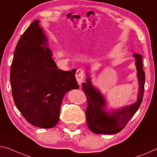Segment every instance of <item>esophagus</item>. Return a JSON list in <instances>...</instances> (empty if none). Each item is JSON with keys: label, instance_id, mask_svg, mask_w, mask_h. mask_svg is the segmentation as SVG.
<instances>
[{"label": "esophagus", "instance_id": "1", "mask_svg": "<svg viewBox=\"0 0 157 157\" xmlns=\"http://www.w3.org/2000/svg\"><path fill=\"white\" fill-rule=\"evenodd\" d=\"M84 76H85V72L83 69H77V71L76 72V78L77 80V82H78V85H80V86H81L82 83L83 82Z\"/></svg>", "mask_w": 157, "mask_h": 157}]
</instances>
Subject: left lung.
<instances>
[{
	"mask_svg": "<svg viewBox=\"0 0 157 157\" xmlns=\"http://www.w3.org/2000/svg\"><path fill=\"white\" fill-rule=\"evenodd\" d=\"M133 56L138 71L139 90L137 101L133 104L107 111L105 99L98 90L92 86L90 78H87L86 83H83L82 88L88 99L86 113L87 124L92 132L98 134H115L120 132L139 109L143 98L145 77L143 68V56L137 53H134Z\"/></svg>",
	"mask_w": 157,
	"mask_h": 157,
	"instance_id": "1",
	"label": "left lung"
}]
</instances>
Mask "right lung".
Listing matches in <instances>:
<instances>
[{
	"label": "right lung",
	"mask_w": 157,
	"mask_h": 157,
	"mask_svg": "<svg viewBox=\"0 0 157 157\" xmlns=\"http://www.w3.org/2000/svg\"><path fill=\"white\" fill-rule=\"evenodd\" d=\"M39 23L34 21L17 43L10 83L14 104L25 119L35 127L49 129L58 122L64 96L79 86L76 69H58Z\"/></svg>",
	"instance_id": "add662e5"
}]
</instances>
